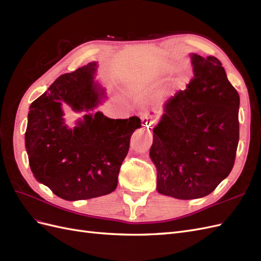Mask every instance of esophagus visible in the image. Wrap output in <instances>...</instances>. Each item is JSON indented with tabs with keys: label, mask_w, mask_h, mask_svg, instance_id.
Wrapping results in <instances>:
<instances>
[{
	"label": "esophagus",
	"mask_w": 261,
	"mask_h": 261,
	"mask_svg": "<svg viewBox=\"0 0 261 261\" xmlns=\"http://www.w3.org/2000/svg\"><path fill=\"white\" fill-rule=\"evenodd\" d=\"M144 121V120H143ZM153 126H154V123L152 122V121H146L145 123H144V130H145V133L147 134V135L150 137L151 136V130H152V128H153Z\"/></svg>",
	"instance_id": "1"
}]
</instances>
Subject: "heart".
Returning <instances> with one entry per match:
<instances>
[{"label":"heart","mask_w":261,"mask_h":261,"mask_svg":"<svg viewBox=\"0 0 261 261\" xmlns=\"http://www.w3.org/2000/svg\"><path fill=\"white\" fill-rule=\"evenodd\" d=\"M152 81H153V77H149V76H141L138 78L128 77L122 81V85H123V89L126 93H132L134 90H136L138 87L147 85L149 83H151ZM170 90H171V87L165 88V92H170Z\"/></svg>","instance_id":"obj_1"}]
</instances>
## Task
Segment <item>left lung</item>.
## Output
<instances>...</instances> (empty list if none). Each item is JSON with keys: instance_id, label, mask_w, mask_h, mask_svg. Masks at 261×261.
<instances>
[{"instance_id": "8db88e82", "label": "left lung", "mask_w": 261, "mask_h": 261, "mask_svg": "<svg viewBox=\"0 0 261 261\" xmlns=\"http://www.w3.org/2000/svg\"><path fill=\"white\" fill-rule=\"evenodd\" d=\"M189 58L194 78L165 103L149 152L158 193L183 200L209 195L227 177L240 139V96L221 62Z\"/></svg>"}]
</instances>
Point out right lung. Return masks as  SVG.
Segmentation results:
<instances>
[{"label": "right lung", "mask_w": 261, "mask_h": 261, "mask_svg": "<svg viewBox=\"0 0 261 261\" xmlns=\"http://www.w3.org/2000/svg\"><path fill=\"white\" fill-rule=\"evenodd\" d=\"M98 62L61 75L30 105L25 147L35 178L65 200L111 194L140 118H109L94 111L107 99L96 80ZM85 115L74 128L65 123L62 105Z\"/></svg>", "instance_id": "1"}]
</instances>
